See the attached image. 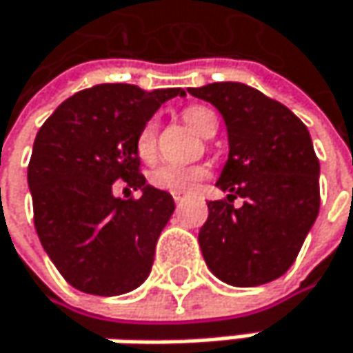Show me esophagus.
Segmentation results:
<instances>
[{"label":"esophagus","mask_w":353,"mask_h":353,"mask_svg":"<svg viewBox=\"0 0 353 353\" xmlns=\"http://www.w3.org/2000/svg\"><path fill=\"white\" fill-rule=\"evenodd\" d=\"M172 199H174V203H181V201H183V195H181V193H172Z\"/></svg>","instance_id":"1"}]
</instances>
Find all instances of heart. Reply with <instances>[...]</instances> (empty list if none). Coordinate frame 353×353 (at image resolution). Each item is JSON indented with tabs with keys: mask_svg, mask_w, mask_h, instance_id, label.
<instances>
[{
	"mask_svg": "<svg viewBox=\"0 0 353 353\" xmlns=\"http://www.w3.org/2000/svg\"><path fill=\"white\" fill-rule=\"evenodd\" d=\"M183 119L197 130L201 136H213L217 130V115L215 111L205 105H189L183 110ZM156 144H158V125L154 119L146 121L138 134V156L144 162L154 160ZM207 176V166L203 164H160L150 172V183L160 191L168 193H189Z\"/></svg>",
	"mask_w": 353,
	"mask_h": 353,
	"instance_id": "heart-1",
	"label": "heart"
}]
</instances>
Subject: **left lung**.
Instances as JSON below:
<instances>
[{
  "instance_id": "8db88e82",
  "label": "left lung",
  "mask_w": 353,
  "mask_h": 353,
  "mask_svg": "<svg viewBox=\"0 0 353 353\" xmlns=\"http://www.w3.org/2000/svg\"><path fill=\"white\" fill-rule=\"evenodd\" d=\"M223 115L230 156L209 201L199 245L209 270L232 287L283 276L319 213V160L307 125L283 103L243 83L187 89ZM242 196L236 210L231 203Z\"/></svg>"
}]
</instances>
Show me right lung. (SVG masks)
Segmentation results:
<instances>
[{"mask_svg":"<svg viewBox=\"0 0 353 353\" xmlns=\"http://www.w3.org/2000/svg\"><path fill=\"white\" fill-rule=\"evenodd\" d=\"M176 95L185 91L95 85L63 101L36 134L28 164L34 228L57 270L81 292L123 294L152 270L174 201L146 185L136 144L144 123ZM119 180L143 197L115 198Z\"/></svg>","mask_w":353,"mask_h":353,"instance_id":"right-lung-1","label":"right lung"}]
</instances>
